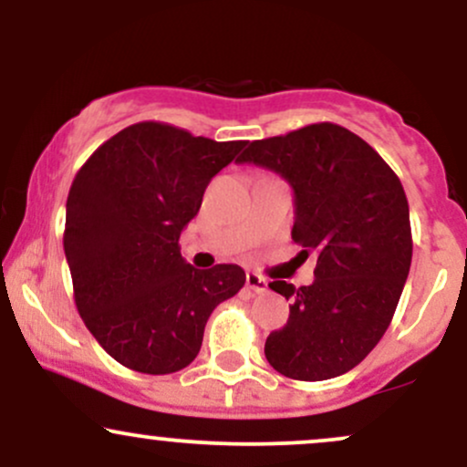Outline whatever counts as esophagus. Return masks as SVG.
<instances>
[{
    "label": "esophagus",
    "instance_id": "1",
    "mask_svg": "<svg viewBox=\"0 0 467 467\" xmlns=\"http://www.w3.org/2000/svg\"><path fill=\"white\" fill-rule=\"evenodd\" d=\"M245 285H248L252 292H256V294L267 292V281L264 276L254 275V272H248V275H245Z\"/></svg>",
    "mask_w": 467,
    "mask_h": 467
}]
</instances>
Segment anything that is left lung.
<instances>
[{
    "label": "left lung",
    "mask_w": 467,
    "mask_h": 467,
    "mask_svg": "<svg viewBox=\"0 0 467 467\" xmlns=\"http://www.w3.org/2000/svg\"><path fill=\"white\" fill-rule=\"evenodd\" d=\"M239 162L292 184V239L305 259L316 254L312 285L270 283L292 305L287 325L267 336V362L303 382L351 371L389 329L409 276L404 186L371 144L334 122L250 142Z\"/></svg>",
    "instance_id": "left-lung-1"
}]
</instances>
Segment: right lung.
I'll use <instances>...</instances> for the list:
<instances>
[{
  "label": "right lung",
  "instance_id": "1",
  "mask_svg": "<svg viewBox=\"0 0 467 467\" xmlns=\"http://www.w3.org/2000/svg\"><path fill=\"white\" fill-rule=\"evenodd\" d=\"M244 147L144 120L111 136L78 169L63 233L74 303L122 367L149 375L189 367L208 316L244 287L239 265L195 270L178 244L208 182Z\"/></svg>",
  "mask_w": 467,
  "mask_h": 467
}]
</instances>
